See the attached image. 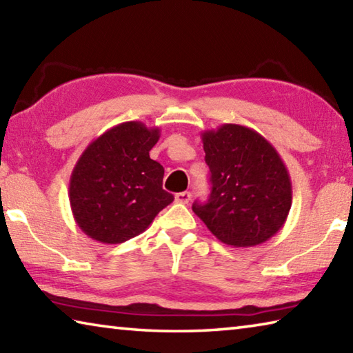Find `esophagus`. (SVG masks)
<instances>
[{
    "label": "esophagus",
    "mask_w": 353,
    "mask_h": 353,
    "mask_svg": "<svg viewBox=\"0 0 353 353\" xmlns=\"http://www.w3.org/2000/svg\"><path fill=\"white\" fill-rule=\"evenodd\" d=\"M190 199H191L190 191H182V193L176 194V202H179V204H187Z\"/></svg>",
    "instance_id": "1"
}]
</instances>
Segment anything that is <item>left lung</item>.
<instances>
[{
	"mask_svg": "<svg viewBox=\"0 0 353 353\" xmlns=\"http://www.w3.org/2000/svg\"><path fill=\"white\" fill-rule=\"evenodd\" d=\"M212 193L193 212L227 246L270 240L288 218L292 187L282 157L265 137L241 124L204 130Z\"/></svg>",
	"mask_w": 353,
	"mask_h": 353,
	"instance_id": "left-lung-1",
	"label": "left lung"
}]
</instances>
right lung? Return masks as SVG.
Returning a JSON list of instances; mask_svg holds the SVG:
<instances>
[{"label":"right lung","mask_w":353,"mask_h":353,"mask_svg":"<svg viewBox=\"0 0 353 353\" xmlns=\"http://www.w3.org/2000/svg\"><path fill=\"white\" fill-rule=\"evenodd\" d=\"M159 128L126 121L94 139L77 160L68 198L83 234L119 244L145 232L174 196L162 188L165 170L149 157Z\"/></svg>","instance_id":"1"}]
</instances>
